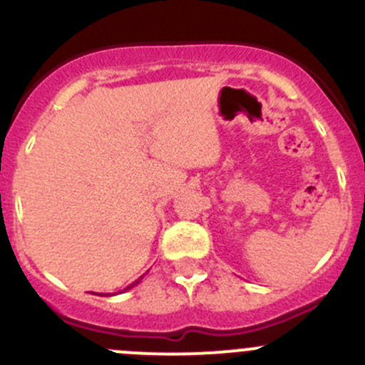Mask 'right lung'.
<instances>
[{
    "instance_id": "add662e5",
    "label": "right lung",
    "mask_w": 365,
    "mask_h": 365,
    "mask_svg": "<svg viewBox=\"0 0 365 365\" xmlns=\"http://www.w3.org/2000/svg\"><path fill=\"white\" fill-rule=\"evenodd\" d=\"M143 278H144V274H143V277H140V278H137L135 282H132V284H130L128 287H125V289H123V291H119V292H126V291H130V289L135 287L137 284H140V280H143ZM96 296H110V294H103V292H101V294H96Z\"/></svg>"
}]
</instances>
